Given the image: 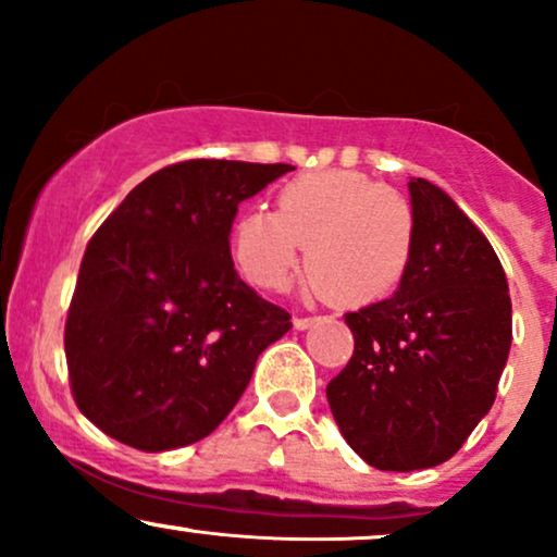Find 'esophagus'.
I'll return each mask as SVG.
<instances>
[{
    "mask_svg": "<svg viewBox=\"0 0 557 557\" xmlns=\"http://www.w3.org/2000/svg\"><path fill=\"white\" fill-rule=\"evenodd\" d=\"M319 317H296L293 319V324H296V330H309L311 324H317Z\"/></svg>",
    "mask_w": 557,
    "mask_h": 557,
    "instance_id": "esophagus-1",
    "label": "esophagus"
}]
</instances>
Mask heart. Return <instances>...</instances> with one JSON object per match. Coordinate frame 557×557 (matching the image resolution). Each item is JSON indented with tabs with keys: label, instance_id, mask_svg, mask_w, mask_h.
Wrapping results in <instances>:
<instances>
[{
	"label": "heart",
	"instance_id": "b5f03b06",
	"mask_svg": "<svg viewBox=\"0 0 557 557\" xmlns=\"http://www.w3.org/2000/svg\"><path fill=\"white\" fill-rule=\"evenodd\" d=\"M417 214L400 190L350 170L306 172L277 194V212L248 209L233 248L248 280L270 290L290 283L306 248L309 283L335 304L389 296L413 259Z\"/></svg>",
	"mask_w": 557,
	"mask_h": 557
}]
</instances>
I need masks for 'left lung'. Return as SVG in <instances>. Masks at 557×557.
Instances as JSON below:
<instances>
[{"instance_id":"1","label":"left lung","mask_w":557,"mask_h":557,"mask_svg":"<svg viewBox=\"0 0 557 557\" xmlns=\"http://www.w3.org/2000/svg\"><path fill=\"white\" fill-rule=\"evenodd\" d=\"M417 243L393 298L345 314L354 356L327 385L348 445L380 471L456 456L495 403L510 350L495 248L443 188L411 177Z\"/></svg>"}]
</instances>
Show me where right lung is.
Listing matches in <instances>:
<instances>
[{
  "instance_id": "obj_1",
  "label": "right lung",
  "mask_w": 557,
  "mask_h": 557,
  "mask_svg": "<svg viewBox=\"0 0 557 557\" xmlns=\"http://www.w3.org/2000/svg\"><path fill=\"white\" fill-rule=\"evenodd\" d=\"M290 164L188 159L138 183L88 240L65 322L75 406L136 450L198 443L290 314L230 257L238 203Z\"/></svg>"
}]
</instances>
